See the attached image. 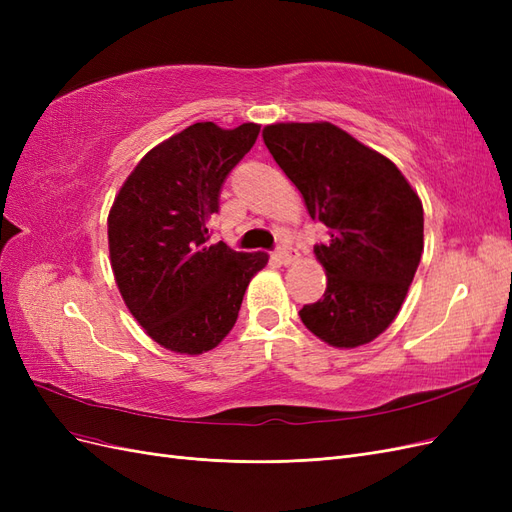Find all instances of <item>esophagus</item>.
Instances as JSON below:
<instances>
[{
  "mask_svg": "<svg viewBox=\"0 0 512 512\" xmlns=\"http://www.w3.org/2000/svg\"><path fill=\"white\" fill-rule=\"evenodd\" d=\"M275 258H277V260H280V265H292V262L299 258V254H297V252H294L290 245H284V247H280V252H277V254H275Z\"/></svg>",
  "mask_w": 512,
  "mask_h": 512,
  "instance_id": "obj_1",
  "label": "esophagus"
}]
</instances>
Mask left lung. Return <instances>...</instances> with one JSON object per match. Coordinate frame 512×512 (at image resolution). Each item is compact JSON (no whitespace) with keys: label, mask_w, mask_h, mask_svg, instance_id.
<instances>
[{"label":"left lung","mask_w":512,"mask_h":512,"mask_svg":"<svg viewBox=\"0 0 512 512\" xmlns=\"http://www.w3.org/2000/svg\"><path fill=\"white\" fill-rule=\"evenodd\" d=\"M262 138L312 220L329 228L314 245L327 290L303 305V324L335 348L369 344L399 314L421 262V198L389 158L329 121L273 123Z\"/></svg>","instance_id":"left-lung-1"}]
</instances>
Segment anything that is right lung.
Here are the masks:
<instances>
[{"instance_id": "obj_1", "label": "right lung", "mask_w": 512, "mask_h": 512, "mask_svg": "<svg viewBox=\"0 0 512 512\" xmlns=\"http://www.w3.org/2000/svg\"><path fill=\"white\" fill-rule=\"evenodd\" d=\"M258 123L222 130L200 121L153 147L108 213L115 282L145 333L179 354H203L235 327L265 252L207 245L222 183L256 143Z\"/></svg>"}]
</instances>
